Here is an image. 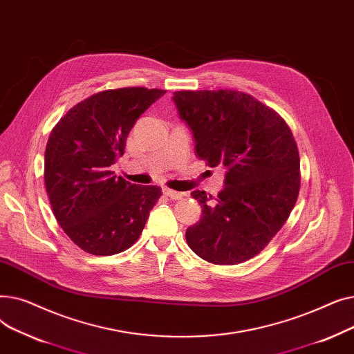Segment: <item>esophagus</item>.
<instances>
[{
  "mask_svg": "<svg viewBox=\"0 0 354 354\" xmlns=\"http://www.w3.org/2000/svg\"><path fill=\"white\" fill-rule=\"evenodd\" d=\"M163 194H165L166 196H169L171 199H180V198H183V195H185V194H182V192H176V191L169 189V188H163Z\"/></svg>",
  "mask_w": 354,
  "mask_h": 354,
  "instance_id": "obj_1",
  "label": "esophagus"
}]
</instances>
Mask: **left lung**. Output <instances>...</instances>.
<instances>
[{
  "mask_svg": "<svg viewBox=\"0 0 354 354\" xmlns=\"http://www.w3.org/2000/svg\"><path fill=\"white\" fill-rule=\"evenodd\" d=\"M172 100L191 129L198 158L227 169L215 199L192 192L202 216L187 230V243L208 263H244L281 230L299 196L300 156L291 130L277 111L243 91L182 90Z\"/></svg>",
  "mask_w": 354,
  "mask_h": 354,
  "instance_id": "8db88e82",
  "label": "left lung"
}]
</instances>
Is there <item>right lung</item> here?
I'll list each match as a JSON object with an SVG mask.
<instances>
[{
    "label": "right lung",
    "instance_id": "add662e5",
    "mask_svg": "<svg viewBox=\"0 0 354 354\" xmlns=\"http://www.w3.org/2000/svg\"><path fill=\"white\" fill-rule=\"evenodd\" d=\"M166 90L124 87L96 93L54 126L44 156L53 214L83 251L113 255L132 247L162 195L155 185H132L109 171L124 153L139 116Z\"/></svg>",
    "mask_w": 354,
    "mask_h": 354
}]
</instances>
